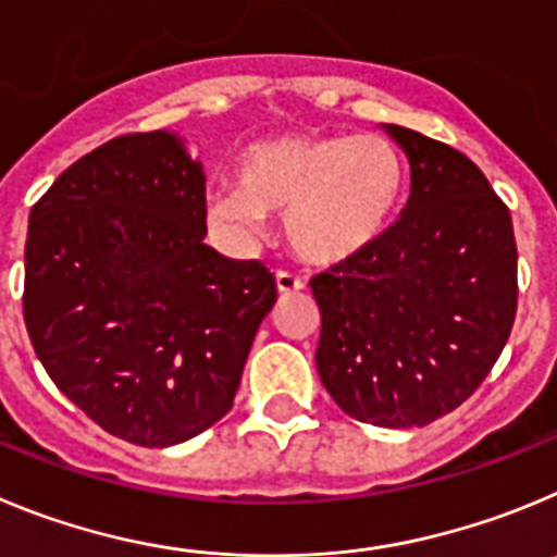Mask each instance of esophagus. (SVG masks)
<instances>
[{"instance_id":"1","label":"esophagus","mask_w":557,"mask_h":557,"mask_svg":"<svg viewBox=\"0 0 557 557\" xmlns=\"http://www.w3.org/2000/svg\"><path fill=\"white\" fill-rule=\"evenodd\" d=\"M274 283H277L280 294H297V290L305 288L302 280H299L297 274H290V272H277Z\"/></svg>"}]
</instances>
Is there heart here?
<instances>
[{"label": "heart", "instance_id": "1", "mask_svg": "<svg viewBox=\"0 0 557 557\" xmlns=\"http://www.w3.org/2000/svg\"><path fill=\"white\" fill-rule=\"evenodd\" d=\"M405 191V158L383 135H288L249 147L238 188L210 202L213 222L255 233L288 219V242L315 267L347 263L372 247Z\"/></svg>", "mask_w": 557, "mask_h": 557}]
</instances>
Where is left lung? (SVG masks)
Here are the masks:
<instances>
[{
	"mask_svg": "<svg viewBox=\"0 0 557 557\" xmlns=\"http://www.w3.org/2000/svg\"><path fill=\"white\" fill-rule=\"evenodd\" d=\"M410 160L403 216L372 247L310 277L315 369L344 413L424 428L472 397L516 319L510 210L458 149L388 127Z\"/></svg>",
	"mask_w": 557,
	"mask_h": 557,
	"instance_id": "1",
	"label": "left lung"
}]
</instances>
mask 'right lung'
Returning <instances> with one entry per match:
<instances>
[{"instance_id":"right-lung-1","label":"right lung","mask_w":557,"mask_h":557,"mask_svg":"<svg viewBox=\"0 0 557 557\" xmlns=\"http://www.w3.org/2000/svg\"><path fill=\"white\" fill-rule=\"evenodd\" d=\"M205 177L172 133L119 135L29 210L24 324L35 355L104 433L194 438L233 408L277 299L260 260L205 244Z\"/></svg>"}]
</instances>
